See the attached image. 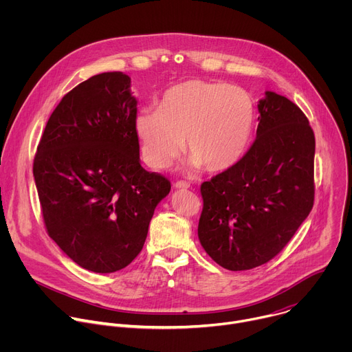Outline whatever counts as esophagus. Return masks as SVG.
Returning a JSON list of instances; mask_svg holds the SVG:
<instances>
[{
	"instance_id": "34e87169",
	"label": "esophagus",
	"mask_w": 352,
	"mask_h": 352,
	"mask_svg": "<svg viewBox=\"0 0 352 352\" xmlns=\"http://www.w3.org/2000/svg\"><path fill=\"white\" fill-rule=\"evenodd\" d=\"M174 188L175 189H189L190 185L188 182H184V181H178L174 184Z\"/></svg>"
}]
</instances>
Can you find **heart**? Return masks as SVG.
I'll use <instances>...</instances> for the list:
<instances>
[{"instance_id":"b5f03b06","label":"heart","mask_w":352,"mask_h":352,"mask_svg":"<svg viewBox=\"0 0 352 352\" xmlns=\"http://www.w3.org/2000/svg\"><path fill=\"white\" fill-rule=\"evenodd\" d=\"M256 124L255 100L226 82L190 79L163 94L159 110H140L135 132L142 157L153 170L168 168L184 150L188 167L220 174L248 152Z\"/></svg>"}]
</instances>
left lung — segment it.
Instances as JSON below:
<instances>
[{
	"label": "left lung",
	"mask_w": 352,
	"mask_h": 352,
	"mask_svg": "<svg viewBox=\"0 0 352 352\" xmlns=\"http://www.w3.org/2000/svg\"><path fill=\"white\" fill-rule=\"evenodd\" d=\"M258 110L256 139L242 160L200 186L199 241L232 272L273 259L314 206L315 135L308 118L269 90Z\"/></svg>",
	"instance_id": "1"
}]
</instances>
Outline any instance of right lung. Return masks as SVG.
Masks as SVG:
<instances>
[{
    "instance_id": "obj_1",
    "label": "right lung",
    "mask_w": 352,
    "mask_h": 352,
    "mask_svg": "<svg viewBox=\"0 0 352 352\" xmlns=\"http://www.w3.org/2000/svg\"><path fill=\"white\" fill-rule=\"evenodd\" d=\"M136 106L128 75H94L63 97L37 146L33 177L47 232L94 273L118 272L139 255L171 189L140 166Z\"/></svg>"
}]
</instances>
